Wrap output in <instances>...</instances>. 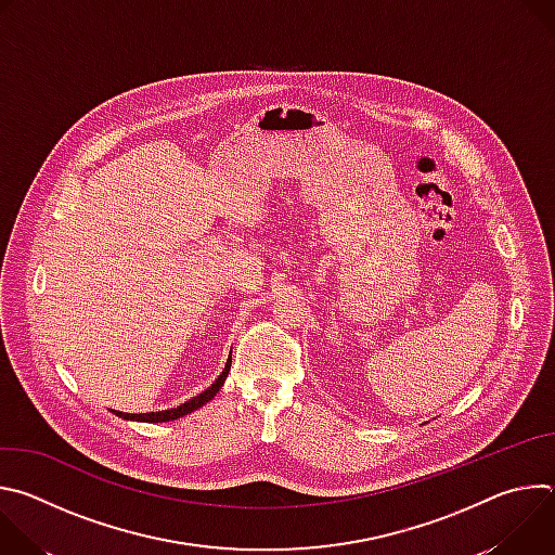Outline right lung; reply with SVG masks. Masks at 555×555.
Instances as JSON below:
<instances>
[{
	"label": "right lung",
	"mask_w": 555,
	"mask_h": 555,
	"mask_svg": "<svg viewBox=\"0 0 555 555\" xmlns=\"http://www.w3.org/2000/svg\"><path fill=\"white\" fill-rule=\"evenodd\" d=\"M230 364H232V351H230V356H228V360H225V366H223V371L219 373V377H217L208 388H204L199 395H195V398H191L189 402L180 404L178 409L155 411V413H140V415L122 413V411H112V413H114V415H118V417H122V420H127V422H146V424H157V422H173V420H180V417H184V415H189V413H193V411L202 409L206 402H210V400L215 398V395L219 392V388L223 386L225 377H228Z\"/></svg>",
	"instance_id": "obj_1"
}]
</instances>
